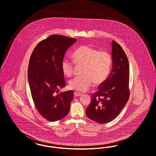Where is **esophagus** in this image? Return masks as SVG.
I'll use <instances>...</instances> for the list:
<instances>
[{"label": "esophagus", "instance_id": "34e87169", "mask_svg": "<svg viewBox=\"0 0 156 156\" xmlns=\"http://www.w3.org/2000/svg\"><path fill=\"white\" fill-rule=\"evenodd\" d=\"M74 95H75V97H79V96L81 95V93H79V92H77V91H75Z\"/></svg>", "mask_w": 156, "mask_h": 156}]
</instances>
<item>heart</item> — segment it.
<instances>
[{"label":"heart","instance_id":"obj_1","mask_svg":"<svg viewBox=\"0 0 156 156\" xmlns=\"http://www.w3.org/2000/svg\"><path fill=\"white\" fill-rule=\"evenodd\" d=\"M73 61L67 58L62 62V69L63 74L72 76L74 73L75 63L81 68V76H77L69 82L72 89L79 91H86L94 82L100 84L106 80L110 72L112 58L108 52L90 47L86 45L76 49L72 54Z\"/></svg>","mask_w":156,"mask_h":156}]
</instances>
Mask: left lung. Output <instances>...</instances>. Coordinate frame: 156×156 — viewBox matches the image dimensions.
I'll return each mask as SVG.
<instances>
[{
    "label": "left lung",
    "instance_id": "8db88e82",
    "mask_svg": "<svg viewBox=\"0 0 156 156\" xmlns=\"http://www.w3.org/2000/svg\"><path fill=\"white\" fill-rule=\"evenodd\" d=\"M112 68L107 79L94 93L86 108L88 118L98 123L112 121L128 101L129 65L127 56L116 41L112 42Z\"/></svg>",
    "mask_w": 156,
    "mask_h": 156
}]
</instances>
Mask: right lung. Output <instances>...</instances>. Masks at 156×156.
Returning a JSON list of instances; mask_svg holds the SVG:
<instances>
[{"instance_id":"obj_1","label":"right lung","mask_w":156,"mask_h":156,"mask_svg":"<svg viewBox=\"0 0 156 156\" xmlns=\"http://www.w3.org/2000/svg\"><path fill=\"white\" fill-rule=\"evenodd\" d=\"M76 41L62 35H50L37 44L30 59L28 80L34 105L50 122L64 118L70 111L73 91L56 93L66 84L62 69L63 57Z\"/></svg>"}]
</instances>
